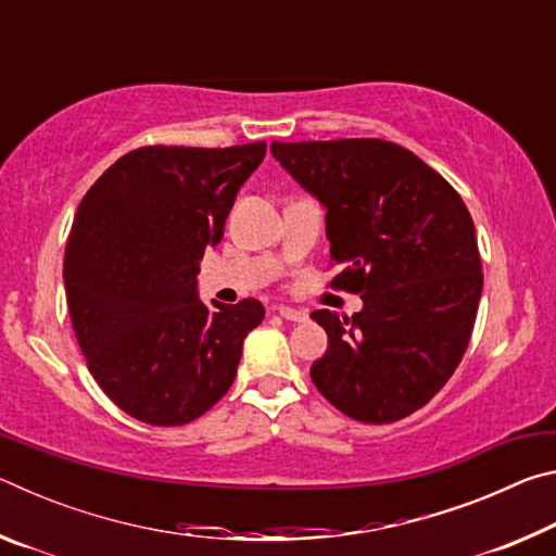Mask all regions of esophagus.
I'll return each mask as SVG.
<instances>
[{
	"mask_svg": "<svg viewBox=\"0 0 556 556\" xmlns=\"http://www.w3.org/2000/svg\"><path fill=\"white\" fill-rule=\"evenodd\" d=\"M277 314L281 318H287V321H294V324H304L308 321V314L304 312V308H294V306H277Z\"/></svg>",
	"mask_w": 556,
	"mask_h": 556,
	"instance_id": "esophagus-1",
	"label": "esophagus"
}]
</instances>
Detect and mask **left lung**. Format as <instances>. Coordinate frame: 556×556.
Wrapping results in <instances>:
<instances>
[{
  "label": "left lung",
  "mask_w": 556,
  "mask_h": 556,
  "mask_svg": "<svg viewBox=\"0 0 556 556\" xmlns=\"http://www.w3.org/2000/svg\"><path fill=\"white\" fill-rule=\"evenodd\" d=\"M281 168L326 208L333 287L353 316L314 312L328 351L318 392L351 419L390 425L434 397L458 368L483 291L476 228L434 168L384 139L271 142Z\"/></svg>",
  "instance_id": "left-lung-1"
}]
</instances>
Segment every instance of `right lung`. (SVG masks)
I'll use <instances>...</instances> for the list:
<instances>
[{"label":"right lung","instance_id":"add662e5","mask_svg":"<svg viewBox=\"0 0 556 556\" xmlns=\"http://www.w3.org/2000/svg\"><path fill=\"white\" fill-rule=\"evenodd\" d=\"M265 152V142L135 149L75 211L63 257L73 331L92 378L129 417L181 427L230 390L265 306L242 299L213 312L195 277Z\"/></svg>","mask_w":556,"mask_h":556}]
</instances>
